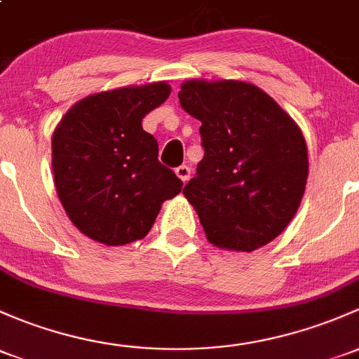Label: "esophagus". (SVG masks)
<instances>
[{"instance_id": "esophagus-1", "label": "esophagus", "mask_w": 359, "mask_h": 359, "mask_svg": "<svg viewBox=\"0 0 359 359\" xmlns=\"http://www.w3.org/2000/svg\"><path fill=\"white\" fill-rule=\"evenodd\" d=\"M175 173H177V177L182 180V182H187L191 177V168L187 167V165H180V167L175 168Z\"/></svg>"}]
</instances>
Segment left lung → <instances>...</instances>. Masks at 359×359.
I'll use <instances>...</instances> for the list:
<instances>
[{
  "mask_svg": "<svg viewBox=\"0 0 359 359\" xmlns=\"http://www.w3.org/2000/svg\"><path fill=\"white\" fill-rule=\"evenodd\" d=\"M180 107L201 122L205 156L184 196L213 246L251 252L296 215L308 179L299 127L259 88L241 81L184 82Z\"/></svg>",
  "mask_w": 359,
  "mask_h": 359,
  "instance_id": "8db88e82",
  "label": "left lung"
}]
</instances>
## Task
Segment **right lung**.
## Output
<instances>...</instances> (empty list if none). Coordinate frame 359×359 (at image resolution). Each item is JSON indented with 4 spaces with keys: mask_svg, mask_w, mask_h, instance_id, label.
<instances>
[{
    "mask_svg": "<svg viewBox=\"0 0 359 359\" xmlns=\"http://www.w3.org/2000/svg\"><path fill=\"white\" fill-rule=\"evenodd\" d=\"M167 82L104 90L75 103L53 132L62 206L84 236L107 246L142 239L182 180L158 161L142 118L170 96Z\"/></svg>",
    "mask_w": 359,
    "mask_h": 359,
    "instance_id": "right-lung-1",
    "label": "right lung"
}]
</instances>
